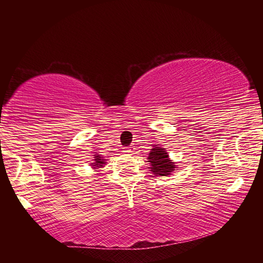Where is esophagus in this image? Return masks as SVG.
<instances>
[{
	"mask_svg": "<svg viewBox=\"0 0 263 263\" xmlns=\"http://www.w3.org/2000/svg\"><path fill=\"white\" fill-rule=\"evenodd\" d=\"M135 147H133V146H130V147H126V148H124V152L125 153H128V154H131V153H133L135 152Z\"/></svg>",
	"mask_w": 263,
	"mask_h": 263,
	"instance_id": "esophagus-1",
	"label": "esophagus"
}]
</instances>
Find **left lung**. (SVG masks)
I'll use <instances>...</instances> for the list:
<instances>
[{
  "mask_svg": "<svg viewBox=\"0 0 263 263\" xmlns=\"http://www.w3.org/2000/svg\"><path fill=\"white\" fill-rule=\"evenodd\" d=\"M147 162H149V171L155 176H169L177 168L176 163L169 158L166 148L154 145L148 154Z\"/></svg>",
  "mask_w": 263,
  "mask_h": 263,
  "instance_id": "1",
  "label": "left lung"
}]
</instances>
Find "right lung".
Here are the masks:
<instances>
[{"label": "right lung", "mask_w": 263, "mask_h": 263, "mask_svg": "<svg viewBox=\"0 0 263 263\" xmlns=\"http://www.w3.org/2000/svg\"><path fill=\"white\" fill-rule=\"evenodd\" d=\"M105 163H106V159H104L103 157H102L101 154L95 153L94 161L90 162V166H91L92 169H95V172H97V169L103 168Z\"/></svg>", "instance_id": "1"}]
</instances>
